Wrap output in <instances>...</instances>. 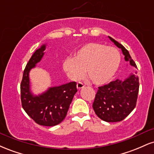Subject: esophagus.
Returning a JSON list of instances; mask_svg holds the SVG:
<instances>
[{"instance_id":"1","label":"esophagus","mask_w":154,"mask_h":154,"mask_svg":"<svg viewBox=\"0 0 154 154\" xmlns=\"http://www.w3.org/2000/svg\"><path fill=\"white\" fill-rule=\"evenodd\" d=\"M85 87V85H84V84H83V83H82V82H77V88H78V89H82V88H83Z\"/></svg>"}]
</instances>
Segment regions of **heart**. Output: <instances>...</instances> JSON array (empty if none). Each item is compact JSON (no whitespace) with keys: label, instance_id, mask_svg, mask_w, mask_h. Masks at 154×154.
Returning a JSON list of instances; mask_svg holds the SVG:
<instances>
[{"label":"heart","instance_id":"obj_1","mask_svg":"<svg viewBox=\"0 0 154 154\" xmlns=\"http://www.w3.org/2000/svg\"><path fill=\"white\" fill-rule=\"evenodd\" d=\"M121 63L119 51L114 47L99 43H89L78 49L75 58L68 57L63 62V69L72 80L88 77L93 84L102 85L113 79Z\"/></svg>","mask_w":154,"mask_h":154}]
</instances>
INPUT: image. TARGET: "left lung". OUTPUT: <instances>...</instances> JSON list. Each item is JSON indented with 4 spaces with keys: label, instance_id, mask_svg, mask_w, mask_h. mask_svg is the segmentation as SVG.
<instances>
[{
    "label": "left lung",
    "instance_id": "left-lung-1",
    "mask_svg": "<svg viewBox=\"0 0 154 154\" xmlns=\"http://www.w3.org/2000/svg\"><path fill=\"white\" fill-rule=\"evenodd\" d=\"M122 51L125 60L132 66L137 68L129 51L122 44L109 37ZM139 91L138 77L130 75L125 80L116 79L98 88L93 108L100 119L107 122H120L128 116L135 109Z\"/></svg>",
    "mask_w": 154,
    "mask_h": 154
}]
</instances>
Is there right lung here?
<instances>
[{
    "label": "right lung",
    "instance_id": "1",
    "mask_svg": "<svg viewBox=\"0 0 154 154\" xmlns=\"http://www.w3.org/2000/svg\"><path fill=\"white\" fill-rule=\"evenodd\" d=\"M45 45L35 51L26 63L21 82V100L25 112L37 124L52 127L59 125L66 117L74 95L77 92V83L71 82L49 88L38 95L30 90L29 73L43 58Z\"/></svg>",
    "mask_w": 154,
    "mask_h": 154
}]
</instances>
